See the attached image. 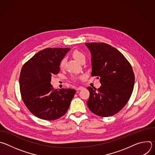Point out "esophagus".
<instances>
[{
    "label": "esophagus",
    "mask_w": 155,
    "mask_h": 155,
    "mask_svg": "<svg viewBox=\"0 0 155 155\" xmlns=\"http://www.w3.org/2000/svg\"><path fill=\"white\" fill-rule=\"evenodd\" d=\"M84 88V87H83V86H79V87H78L77 88V91H79V90H83Z\"/></svg>",
    "instance_id": "34e87169"
}]
</instances>
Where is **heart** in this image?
Instances as JSON below:
<instances>
[{
  "mask_svg": "<svg viewBox=\"0 0 155 155\" xmlns=\"http://www.w3.org/2000/svg\"><path fill=\"white\" fill-rule=\"evenodd\" d=\"M72 56L73 57L74 59H75L77 62H78L79 63H81L83 61H85L86 59V57L84 56V54L81 52L79 50H74L72 53ZM65 60L64 59L62 60H61V61L59 63V68L61 70H63L65 68ZM80 78H83V77H80ZM74 79H76V78L74 77Z\"/></svg>",
  "mask_w": 155,
  "mask_h": 155,
  "instance_id": "heart-1",
  "label": "heart"
}]
</instances>
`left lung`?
Listing matches in <instances>:
<instances>
[{
  "mask_svg": "<svg viewBox=\"0 0 155 155\" xmlns=\"http://www.w3.org/2000/svg\"><path fill=\"white\" fill-rule=\"evenodd\" d=\"M91 53V76L100 78L98 90L89 86L88 108L94 114L108 117L124 107L134 89L135 76L132 66L124 55L105 43H86Z\"/></svg>",
  "mask_w": 155,
  "mask_h": 155,
  "instance_id": "1",
  "label": "left lung"
}]
</instances>
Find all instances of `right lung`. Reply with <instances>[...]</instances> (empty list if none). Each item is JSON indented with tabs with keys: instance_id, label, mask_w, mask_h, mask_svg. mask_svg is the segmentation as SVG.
<instances>
[{
	"instance_id": "1",
	"label": "right lung",
	"mask_w": 155,
	"mask_h": 155,
	"mask_svg": "<svg viewBox=\"0 0 155 155\" xmlns=\"http://www.w3.org/2000/svg\"><path fill=\"white\" fill-rule=\"evenodd\" d=\"M69 48H46L38 51L21 69L19 88L22 99L29 111L45 120H54L63 116L70 106L75 90H54L53 75L60 71L59 63Z\"/></svg>"
}]
</instances>
